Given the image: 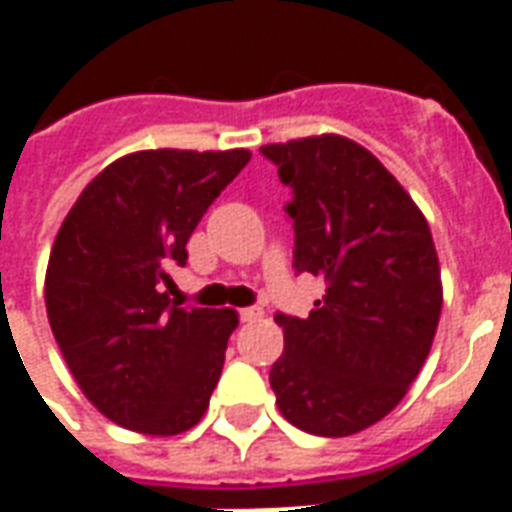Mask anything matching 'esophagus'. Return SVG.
<instances>
[{"instance_id": "esophagus-1", "label": "esophagus", "mask_w": 512, "mask_h": 512, "mask_svg": "<svg viewBox=\"0 0 512 512\" xmlns=\"http://www.w3.org/2000/svg\"><path fill=\"white\" fill-rule=\"evenodd\" d=\"M238 315H241V321L244 323H252L263 318V310H260V307H244V310H238Z\"/></svg>"}]
</instances>
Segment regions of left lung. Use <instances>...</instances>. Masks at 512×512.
Returning a JSON list of instances; mask_svg holds the SVG:
<instances>
[{"instance_id":"left-lung-1","label":"left lung","mask_w":512,"mask_h":512,"mask_svg":"<svg viewBox=\"0 0 512 512\" xmlns=\"http://www.w3.org/2000/svg\"><path fill=\"white\" fill-rule=\"evenodd\" d=\"M293 189V266L326 279L310 318L277 315V408L315 436H351L406 397L439 326L441 268L428 219L367 147L340 134L263 145Z\"/></svg>"}]
</instances>
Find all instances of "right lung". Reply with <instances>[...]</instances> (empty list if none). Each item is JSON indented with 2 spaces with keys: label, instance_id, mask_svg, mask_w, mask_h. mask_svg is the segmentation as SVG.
I'll list each match as a JSON object with an SVG mask.
<instances>
[{
  "label": "right lung",
  "instance_id": "1",
  "mask_svg": "<svg viewBox=\"0 0 512 512\" xmlns=\"http://www.w3.org/2000/svg\"><path fill=\"white\" fill-rule=\"evenodd\" d=\"M249 158L244 147L128 153L84 186L54 238L51 332L84 397L123 428L178 436L208 411L238 312L178 307L163 288Z\"/></svg>",
  "mask_w": 512,
  "mask_h": 512
}]
</instances>
